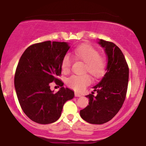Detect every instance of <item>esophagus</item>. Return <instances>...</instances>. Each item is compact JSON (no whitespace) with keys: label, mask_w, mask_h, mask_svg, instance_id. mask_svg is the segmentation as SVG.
<instances>
[{"label":"esophagus","mask_w":146,"mask_h":146,"mask_svg":"<svg viewBox=\"0 0 146 146\" xmlns=\"http://www.w3.org/2000/svg\"><path fill=\"white\" fill-rule=\"evenodd\" d=\"M75 97H79V98H80V97L82 96V95L80 94V93H75Z\"/></svg>","instance_id":"34e87169"}]
</instances>
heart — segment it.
I'll list each match as a JSON object with an SVG mask.
<instances>
[{
    "label": "heart",
    "mask_w": 146,
    "mask_h": 146,
    "mask_svg": "<svg viewBox=\"0 0 146 146\" xmlns=\"http://www.w3.org/2000/svg\"><path fill=\"white\" fill-rule=\"evenodd\" d=\"M73 55L78 59L86 63V71H88L95 78H101L104 74L106 68V61L100 56V53L89 45H80L75 48ZM71 58L66 54L62 58L61 63L63 73L69 72L71 65ZM68 86L77 91H82L91 83V78L88 75H73L66 80Z\"/></svg>",
    "instance_id": "b5f03b06"
}]
</instances>
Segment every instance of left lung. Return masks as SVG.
<instances>
[{
	"instance_id": "8db88e82",
	"label": "left lung",
	"mask_w": 146,
	"mask_h": 146,
	"mask_svg": "<svg viewBox=\"0 0 146 146\" xmlns=\"http://www.w3.org/2000/svg\"><path fill=\"white\" fill-rule=\"evenodd\" d=\"M98 44L106 55V73L93 88L97 95H86L88 105L80 110L84 121L93 124H102L111 120L124 102L128 84L129 68L123 53L113 42L99 40Z\"/></svg>"
}]
</instances>
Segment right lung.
<instances>
[{
    "label": "right lung",
    "instance_id": "obj_1",
    "mask_svg": "<svg viewBox=\"0 0 146 146\" xmlns=\"http://www.w3.org/2000/svg\"><path fill=\"white\" fill-rule=\"evenodd\" d=\"M68 42L45 41L29 46L18 62L14 86L22 109L30 119L48 124L60 118L63 106L74 98V92L63 87L57 78L61 63L69 49ZM54 81L61 86L56 94L50 89Z\"/></svg>",
    "mask_w": 146,
    "mask_h": 146
}]
</instances>
